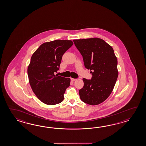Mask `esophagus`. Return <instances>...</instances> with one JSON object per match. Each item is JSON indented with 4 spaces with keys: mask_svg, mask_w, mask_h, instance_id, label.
<instances>
[{
    "mask_svg": "<svg viewBox=\"0 0 146 146\" xmlns=\"http://www.w3.org/2000/svg\"><path fill=\"white\" fill-rule=\"evenodd\" d=\"M70 79L72 81H74L76 80V79H74V78H70Z\"/></svg>",
    "mask_w": 146,
    "mask_h": 146,
    "instance_id": "esophagus-1",
    "label": "esophagus"
}]
</instances>
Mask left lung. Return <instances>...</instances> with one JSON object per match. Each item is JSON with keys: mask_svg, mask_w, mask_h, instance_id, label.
Returning a JSON list of instances; mask_svg holds the SVG:
<instances>
[{"mask_svg": "<svg viewBox=\"0 0 146 146\" xmlns=\"http://www.w3.org/2000/svg\"><path fill=\"white\" fill-rule=\"evenodd\" d=\"M82 56L84 67L91 70V79L83 78L84 86L79 91L81 100L98 105L110 95L118 77L117 60L112 47L99 38L74 40Z\"/></svg>", "mask_w": 146, "mask_h": 146, "instance_id": "8db88e82", "label": "left lung"}]
</instances>
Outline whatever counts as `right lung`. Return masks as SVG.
<instances>
[{"instance_id": "1", "label": "right lung", "mask_w": 146, "mask_h": 146, "mask_svg": "<svg viewBox=\"0 0 146 146\" xmlns=\"http://www.w3.org/2000/svg\"><path fill=\"white\" fill-rule=\"evenodd\" d=\"M73 45L70 40H53L42 44L31 57L28 74L31 88L37 98L47 105L62 102L70 79L55 74L62 57Z\"/></svg>"}]
</instances>
